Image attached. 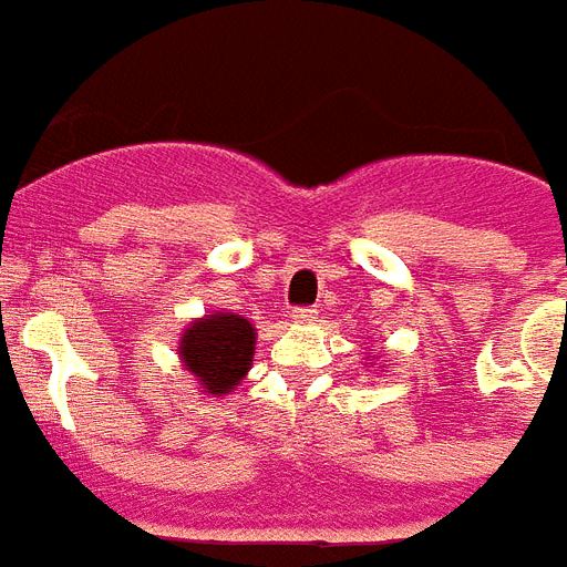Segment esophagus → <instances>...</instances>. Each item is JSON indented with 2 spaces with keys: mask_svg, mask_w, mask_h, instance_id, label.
Returning <instances> with one entry per match:
<instances>
[{
  "mask_svg": "<svg viewBox=\"0 0 567 567\" xmlns=\"http://www.w3.org/2000/svg\"><path fill=\"white\" fill-rule=\"evenodd\" d=\"M315 317H317V308H311V306L291 308V323H311Z\"/></svg>",
  "mask_w": 567,
  "mask_h": 567,
  "instance_id": "obj_1",
  "label": "esophagus"
}]
</instances>
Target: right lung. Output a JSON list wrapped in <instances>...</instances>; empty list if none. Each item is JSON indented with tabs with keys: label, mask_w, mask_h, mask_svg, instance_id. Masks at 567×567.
<instances>
[{
	"label": "right lung",
	"mask_w": 567,
	"mask_h": 567,
	"mask_svg": "<svg viewBox=\"0 0 567 567\" xmlns=\"http://www.w3.org/2000/svg\"><path fill=\"white\" fill-rule=\"evenodd\" d=\"M256 329L238 315H206L192 323L179 343V358L204 384V393H229L247 375Z\"/></svg>",
	"instance_id": "1"
}]
</instances>
